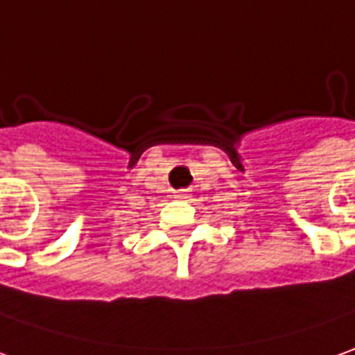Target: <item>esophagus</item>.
<instances>
[{
    "instance_id": "esophagus-1",
    "label": "esophagus",
    "mask_w": 355,
    "mask_h": 355,
    "mask_svg": "<svg viewBox=\"0 0 355 355\" xmlns=\"http://www.w3.org/2000/svg\"><path fill=\"white\" fill-rule=\"evenodd\" d=\"M187 197H191V195L185 191V189H182V191L175 193V199H187Z\"/></svg>"
}]
</instances>
